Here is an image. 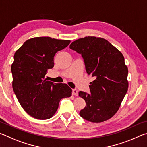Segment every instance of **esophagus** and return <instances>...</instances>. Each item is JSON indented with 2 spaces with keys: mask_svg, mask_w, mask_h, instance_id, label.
<instances>
[{
  "mask_svg": "<svg viewBox=\"0 0 147 147\" xmlns=\"http://www.w3.org/2000/svg\"><path fill=\"white\" fill-rule=\"evenodd\" d=\"M72 94H73V95L78 96V91L76 90V89H73V92H72Z\"/></svg>",
  "mask_w": 147,
  "mask_h": 147,
  "instance_id": "1",
  "label": "esophagus"
}]
</instances>
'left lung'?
<instances>
[{"mask_svg":"<svg viewBox=\"0 0 147 147\" xmlns=\"http://www.w3.org/2000/svg\"><path fill=\"white\" fill-rule=\"evenodd\" d=\"M69 48L81 54L87 73L93 78L89 86L91 93H78L86 103L80 115L92 123L112 117L128 88V70L123 55L106 39L96 37L77 39Z\"/></svg>","mask_w":147,"mask_h":147,"instance_id":"1","label":"left lung"}]
</instances>
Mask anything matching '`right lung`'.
<instances>
[{
	"instance_id": "right-lung-1",
	"label": "right lung",
	"mask_w": 147,
	"mask_h": 147,
	"mask_svg": "<svg viewBox=\"0 0 147 147\" xmlns=\"http://www.w3.org/2000/svg\"><path fill=\"white\" fill-rule=\"evenodd\" d=\"M70 42L38 37L26 41L15 53L11 67L12 86L22 108L32 117L51 118L61 99L71 96L72 89L66 84L53 83L45 78L48 69L54 67L56 53Z\"/></svg>"
}]
</instances>
